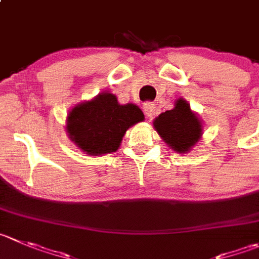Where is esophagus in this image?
I'll list each match as a JSON object with an SVG mask.
<instances>
[{"mask_svg":"<svg viewBox=\"0 0 259 259\" xmlns=\"http://www.w3.org/2000/svg\"><path fill=\"white\" fill-rule=\"evenodd\" d=\"M143 110H144L145 115H147L148 117H153L155 115V105L153 104V102H144Z\"/></svg>","mask_w":259,"mask_h":259,"instance_id":"obj_1","label":"esophagus"}]
</instances>
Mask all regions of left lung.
Listing matches in <instances>:
<instances>
[{
    "label": "left lung",
    "mask_w": 259,
    "mask_h": 259,
    "mask_svg": "<svg viewBox=\"0 0 259 259\" xmlns=\"http://www.w3.org/2000/svg\"><path fill=\"white\" fill-rule=\"evenodd\" d=\"M153 125L163 140L180 153H187L199 142L202 132L199 117L182 99L177 100L175 109L160 114Z\"/></svg>",
    "instance_id": "8db88e82"
}]
</instances>
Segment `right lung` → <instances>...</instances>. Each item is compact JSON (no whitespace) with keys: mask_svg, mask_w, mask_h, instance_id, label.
Returning a JSON list of instances; mask_svg holds the SVG:
<instances>
[{"mask_svg":"<svg viewBox=\"0 0 259 259\" xmlns=\"http://www.w3.org/2000/svg\"><path fill=\"white\" fill-rule=\"evenodd\" d=\"M143 120L144 115L137 105H120L112 94H101L73 107L67 132L87 154L101 155L117 150L125 132Z\"/></svg>","mask_w":259,"mask_h":259,"instance_id":"obj_1","label":"right lung"}]
</instances>
